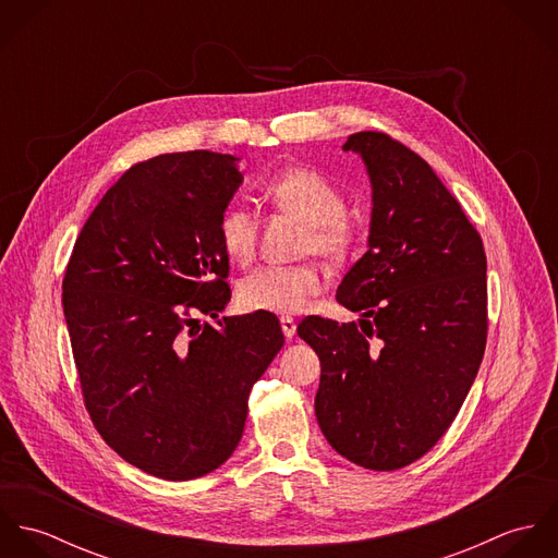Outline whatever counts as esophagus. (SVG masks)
Here are the masks:
<instances>
[{
    "label": "esophagus",
    "mask_w": 558,
    "mask_h": 558,
    "mask_svg": "<svg viewBox=\"0 0 558 558\" xmlns=\"http://www.w3.org/2000/svg\"><path fill=\"white\" fill-rule=\"evenodd\" d=\"M281 330H283V335H286L288 339H292V337L296 335V322L290 318V316H283V318H281Z\"/></svg>",
    "instance_id": "1"
}]
</instances>
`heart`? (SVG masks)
I'll return each instance as SVG.
<instances>
[{
	"label": "heart",
	"mask_w": 558,
	"mask_h": 558,
	"mask_svg": "<svg viewBox=\"0 0 558 558\" xmlns=\"http://www.w3.org/2000/svg\"><path fill=\"white\" fill-rule=\"evenodd\" d=\"M266 195L279 213L305 223L303 253L341 262L354 251L359 230L345 215V195L324 173L307 167L288 169L266 184ZM219 240L234 262L248 264L257 248L255 213L230 206L219 219ZM322 290L324 277L314 264L266 266L240 283L239 303L255 314L294 316L305 312Z\"/></svg>",
	"instance_id": "heart-1"
}]
</instances>
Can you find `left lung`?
I'll list each match as a JSON object with an SVG mask.
<instances>
[{
    "label": "left lung",
    "instance_id": "1",
    "mask_svg": "<svg viewBox=\"0 0 558 558\" xmlns=\"http://www.w3.org/2000/svg\"><path fill=\"white\" fill-rule=\"evenodd\" d=\"M343 150L369 171V248L337 303L361 324L310 316L299 337L319 356L316 416L330 447L369 471H398L449 429L487 341L485 253L475 226L432 167L387 133Z\"/></svg>",
    "mask_w": 558,
    "mask_h": 558
}]
</instances>
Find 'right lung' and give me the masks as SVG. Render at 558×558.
Masks as SVG:
<instances>
[{"instance_id":"obj_1","label":"right lung","mask_w":558,"mask_h":558,"mask_svg":"<svg viewBox=\"0 0 558 558\" xmlns=\"http://www.w3.org/2000/svg\"><path fill=\"white\" fill-rule=\"evenodd\" d=\"M232 155L135 162L75 242L62 305L85 410L129 464L204 477L239 447L251 387L283 348L275 314L217 318L232 290L219 219L242 182Z\"/></svg>"}]
</instances>
